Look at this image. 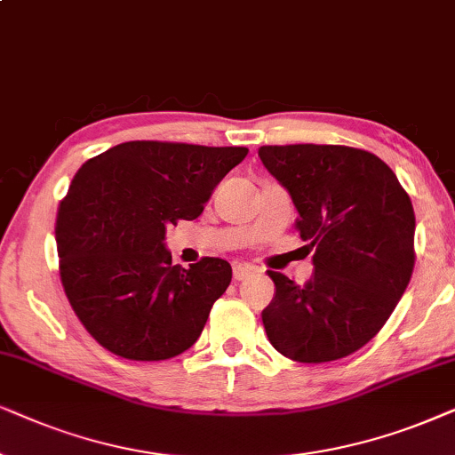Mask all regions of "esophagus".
<instances>
[{
	"instance_id": "1",
	"label": "esophagus",
	"mask_w": 455,
	"mask_h": 455,
	"mask_svg": "<svg viewBox=\"0 0 455 455\" xmlns=\"http://www.w3.org/2000/svg\"><path fill=\"white\" fill-rule=\"evenodd\" d=\"M253 270L251 266H247V264H235L233 266V276H235V281H245V278H250L251 275H253Z\"/></svg>"
}]
</instances>
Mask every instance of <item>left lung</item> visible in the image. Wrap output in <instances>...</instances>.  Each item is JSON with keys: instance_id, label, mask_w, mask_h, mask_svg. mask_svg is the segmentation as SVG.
Segmentation results:
<instances>
[{"instance_id": "8db88e82", "label": "left lung", "mask_w": 455, "mask_h": 455, "mask_svg": "<svg viewBox=\"0 0 455 455\" xmlns=\"http://www.w3.org/2000/svg\"><path fill=\"white\" fill-rule=\"evenodd\" d=\"M268 172L289 191L314 276L295 284L268 270L276 293L262 312L278 354L304 364L341 360L377 337L414 270L416 218L395 172L347 145H264Z\"/></svg>"}]
</instances>
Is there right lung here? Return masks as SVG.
<instances>
[{
    "label": "right lung",
    "mask_w": 455,
    "mask_h": 455,
    "mask_svg": "<svg viewBox=\"0 0 455 455\" xmlns=\"http://www.w3.org/2000/svg\"><path fill=\"white\" fill-rule=\"evenodd\" d=\"M247 148L129 141L78 168L58 205L60 281L76 318L126 360L183 354L231 284V264L172 266L168 224L193 220Z\"/></svg>",
    "instance_id": "add662e5"
}]
</instances>
